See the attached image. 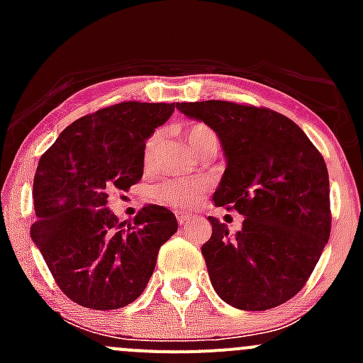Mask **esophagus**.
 <instances>
[{"label": "esophagus", "mask_w": 363, "mask_h": 363, "mask_svg": "<svg viewBox=\"0 0 363 363\" xmlns=\"http://www.w3.org/2000/svg\"><path fill=\"white\" fill-rule=\"evenodd\" d=\"M175 216H177V221L181 223V225H186V223H188L189 219H191V216L186 214V212H177V214H175Z\"/></svg>", "instance_id": "34e87169"}]
</instances>
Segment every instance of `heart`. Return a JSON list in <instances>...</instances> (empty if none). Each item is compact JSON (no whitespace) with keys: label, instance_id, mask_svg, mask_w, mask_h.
<instances>
[{"label":"heart","instance_id":"obj_1","mask_svg":"<svg viewBox=\"0 0 363 363\" xmlns=\"http://www.w3.org/2000/svg\"><path fill=\"white\" fill-rule=\"evenodd\" d=\"M212 130L205 124H193L184 131V142L193 152L200 147V144L207 137H212ZM160 144V135L155 133L147 142H145L144 149V160L145 164H149L155 158L156 149ZM207 184L203 181H179V179H172V181L161 182L158 188L155 189V196L161 203L170 205L175 208H193L200 203L202 200Z\"/></svg>","mask_w":363,"mask_h":363}]
</instances>
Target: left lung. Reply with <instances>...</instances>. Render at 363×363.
Masks as SVG:
<instances>
[{
    "label": "left lung",
    "mask_w": 363,
    "mask_h": 363,
    "mask_svg": "<svg viewBox=\"0 0 363 363\" xmlns=\"http://www.w3.org/2000/svg\"><path fill=\"white\" fill-rule=\"evenodd\" d=\"M175 108L216 131L226 170L212 200L244 216L237 233L208 216L202 255L212 288L240 311L281 306L302 290L330 237L323 156L294 121L269 108L219 100Z\"/></svg>",
    "instance_id": "obj_1"
}]
</instances>
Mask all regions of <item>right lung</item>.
Instances as JSON below:
<instances>
[{
	"label": "right lung",
	"instance_id": "add662e5",
	"mask_svg": "<svg viewBox=\"0 0 363 363\" xmlns=\"http://www.w3.org/2000/svg\"><path fill=\"white\" fill-rule=\"evenodd\" d=\"M175 104L124 101L77 119L40 158L33 182L36 244L63 294L79 306L112 311L142 295L160 247L177 232L174 212L147 205L119 223L108 193L144 174L145 140Z\"/></svg>",
	"mask_w": 363,
	"mask_h": 363
}]
</instances>
